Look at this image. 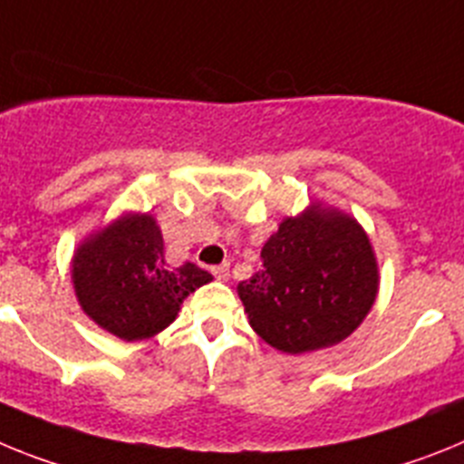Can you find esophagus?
Masks as SVG:
<instances>
[{"instance_id": "1", "label": "esophagus", "mask_w": 464, "mask_h": 464, "mask_svg": "<svg viewBox=\"0 0 464 464\" xmlns=\"http://www.w3.org/2000/svg\"><path fill=\"white\" fill-rule=\"evenodd\" d=\"M212 276H215L219 282H227L228 280V264L215 266V268H212Z\"/></svg>"}]
</instances>
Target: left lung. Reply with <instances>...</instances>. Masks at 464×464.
<instances>
[{
  "mask_svg": "<svg viewBox=\"0 0 464 464\" xmlns=\"http://www.w3.org/2000/svg\"><path fill=\"white\" fill-rule=\"evenodd\" d=\"M373 245L353 215L313 200L261 247V268L237 285L249 327L271 348L304 354L341 343L378 296Z\"/></svg>",
  "mask_w": 464,
  "mask_h": 464,
  "instance_id": "left-lung-1",
  "label": "left lung"
}]
</instances>
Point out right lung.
<instances>
[{
  "label": "right lung",
  "mask_w": 464,
  "mask_h": 464,
  "mask_svg": "<svg viewBox=\"0 0 464 464\" xmlns=\"http://www.w3.org/2000/svg\"><path fill=\"white\" fill-rule=\"evenodd\" d=\"M82 310L121 341H144L175 322L188 294L212 282L191 261H165L163 233L149 212H123L88 233L72 256Z\"/></svg>",
  "instance_id": "add662e5"
}]
</instances>
